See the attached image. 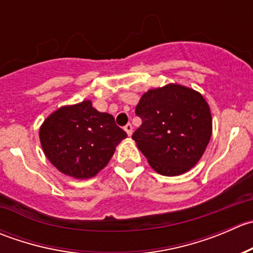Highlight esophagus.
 Instances as JSON below:
<instances>
[{"mask_svg": "<svg viewBox=\"0 0 253 253\" xmlns=\"http://www.w3.org/2000/svg\"><path fill=\"white\" fill-rule=\"evenodd\" d=\"M124 128H125V131H126V133L128 134V136H131L132 132H133V127H132V125L131 124H127L126 126L124 127Z\"/></svg>", "mask_w": 253, "mask_h": 253, "instance_id": "obj_1", "label": "esophagus"}]
</instances>
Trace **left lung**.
<instances>
[{"mask_svg":"<svg viewBox=\"0 0 253 253\" xmlns=\"http://www.w3.org/2000/svg\"><path fill=\"white\" fill-rule=\"evenodd\" d=\"M136 115L142 125L132 139L155 171L177 176L197 164L211 136V109L198 91L180 84L150 89Z\"/></svg>","mask_w":253,"mask_h":253,"instance_id":"1","label":"left lung"}]
</instances>
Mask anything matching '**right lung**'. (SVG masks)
Returning a JSON list of instances; mask_svg holds the SVG:
<instances>
[{"instance_id": "right-lung-1", "label": "right lung", "mask_w": 253, "mask_h": 253, "mask_svg": "<svg viewBox=\"0 0 253 253\" xmlns=\"http://www.w3.org/2000/svg\"><path fill=\"white\" fill-rule=\"evenodd\" d=\"M40 142L51 164L62 174L90 178L108 165L127 133L114 116L99 112L90 100L62 106L40 127Z\"/></svg>"}]
</instances>
